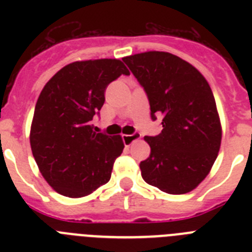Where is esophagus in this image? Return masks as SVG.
I'll use <instances>...</instances> for the list:
<instances>
[{
	"instance_id": "34e87169",
	"label": "esophagus",
	"mask_w": 252,
	"mask_h": 252,
	"mask_svg": "<svg viewBox=\"0 0 252 252\" xmlns=\"http://www.w3.org/2000/svg\"><path fill=\"white\" fill-rule=\"evenodd\" d=\"M141 139V133L140 132H133L132 135H122V140L127 146H130L133 141Z\"/></svg>"
}]
</instances>
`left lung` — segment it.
Returning a JSON list of instances; mask_svg holds the SVG:
<instances>
[{"label":"left lung","mask_w":252,"mask_h":252,"mask_svg":"<svg viewBox=\"0 0 252 252\" xmlns=\"http://www.w3.org/2000/svg\"><path fill=\"white\" fill-rule=\"evenodd\" d=\"M122 60L146 92L151 119H161V132L145 136L151 153L140 162L142 179L169 194L190 192L208 175L221 146V122L208 82L192 64L165 51Z\"/></svg>","instance_id":"8db88e82"}]
</instances>
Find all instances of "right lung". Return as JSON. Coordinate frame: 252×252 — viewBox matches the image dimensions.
<instances>
[{
    "label": "right lung",
    "mask_w": 252,
    "mask_h": 252,
    "mask_svg": "<svg viewBox=\"0 0 252 252\" xmlns=\"http://www.w3.org/2000/svg\"><path fill=\"white\" fill-rule=\"evenodd\" d=\"M130 72L119 59L74 62L45 84L35 106L30 145L40 173L59 194H91L111 178L121 136L95 133L91 121L104 103L107 86Z\"/></svg>",
    "instance_id": "obj_1"
}]
</instances>
